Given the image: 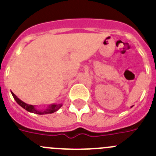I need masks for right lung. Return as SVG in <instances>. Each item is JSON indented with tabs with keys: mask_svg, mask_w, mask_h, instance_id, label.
Returning <instances> with one entry per match:
<instances>
[{
	"mask_svg": "<svg viewBox=\"0 0 156 156\" xmlns=\"http://www.w3.org/2000/svg\"><path fill=\"white\" fill-rule=\"evenodd\" d=\"M12 96L14 97V99H15V101L21 106L22 108L26 109L27 111L30 112H33V113L35 114H38V115H45V114H50V113H53L54 112H57L59 109L62 106V104H52L50 105L46 109H42V110H39V109H37L35 108L34 106H33V105H30V104H27L25 103L24 102L21 101L14 93H12Z\"/></svg>",
	"mask_w": 156,
	"mask_h": 156,
	"instance_id": "obj_1",
	"label": "right lung"
}]
</instances>
